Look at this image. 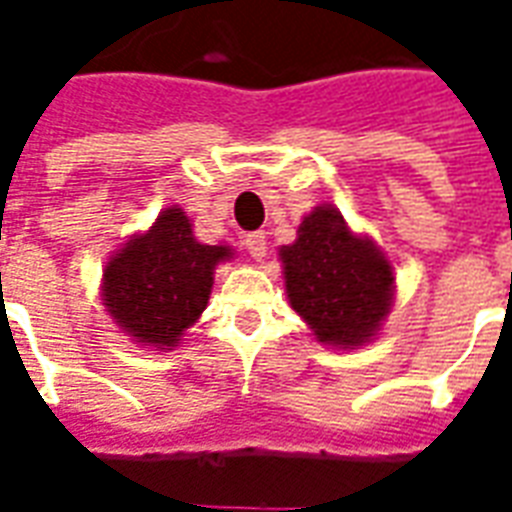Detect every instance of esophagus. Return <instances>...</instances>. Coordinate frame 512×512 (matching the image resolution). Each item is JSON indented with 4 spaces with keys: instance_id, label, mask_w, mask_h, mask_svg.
<instances>
[{
    "instance_id": "1",
    "label": "esophagus",
    "mask_w": 512,
    "mask_h": 512,
    "mask_svg": "<svg viewBox=\"0 0 512 512\" xmlns=\"http://www.w3.org/2000/svg\"><path fill=\"white\" fill-rule=\"evenodd\" d=\"M244 246H246V252L252 255V260H263L268 252V246H266V233L263 230H257V233H249L244 238Z\"/></svg>"
}]
</instances>
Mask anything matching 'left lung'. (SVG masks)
<instances>
[{"label":"left lung","instance_id":"1","mask_svg":"<svg viewBox=\"0 0 512 512\" xmlns=\"http://www.w3.org/2000/svg\"><path fill=\"white\" fill-rule=\"evenodd\" d=\"M285 290L315 340L356 348L376 340L395 301V268L343 213L318 205L299 224V238L279 249Z\"/></svg>","mask_w":512,"mask_h":512}]
</instances>
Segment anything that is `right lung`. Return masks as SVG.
<instances>
[{
    "mask_svg": "<svg viewBox=\"0 0 512 512\" xmlns=\"http://www.w3.org/2000/svg\"><path fill=\"white\" fill-rule=\"evenodd\" d=\"M230 257V246L200 244L189 216L172 205L109 257L101 299L134 343L172 351L208 307L213 271Z\"/></svg>",
    "mask_w": 512,
    "mask_h": 512,
    "instance_id": "right-lung-1",
    "label": "right lung"
}]
</instances>
